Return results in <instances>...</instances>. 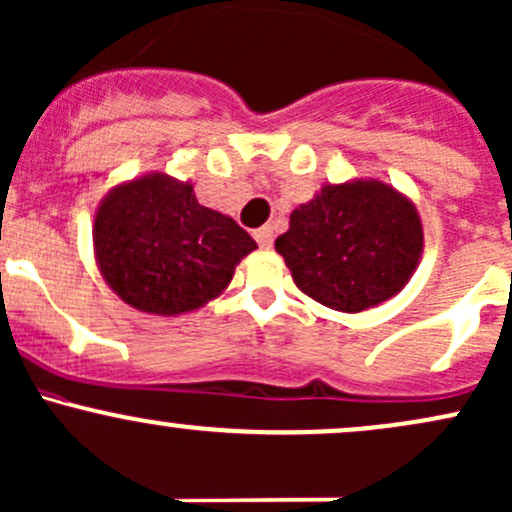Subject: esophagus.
<instances>
[{
    "label": "esophagus",
    "mask_w": 512,
    "mask_h": 512,
    "mask_svg": "<svg viewBox=\"0 0 512 512\" xmlns=\"http://www.w3.org/2000/svg\"><path fill=\"white\" fill-rule=\"evenodd\" d=\"M255 240H257V245L260 247H265V250H269V247H272V243H274V233H272V228H257L255 230Z\"/></svg>",
    "instance_id": "obj_1"
}]
</instances>
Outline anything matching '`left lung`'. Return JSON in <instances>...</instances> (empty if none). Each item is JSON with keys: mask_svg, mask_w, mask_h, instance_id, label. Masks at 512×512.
<instances>
[{"mask_svg": "<svg viewBox=\"0 0 512 512\" xmlns=\"http://www.w3.org/2000/svg\"><path fill=\"white\" fill-rule=\"evenodd\" d=\"M294 284L342 313L393 299L423 255V223L406 194L381 179L323 184L274 240Z\"/></svg>", "mask_w": 512, "mask_h": 512, "instance_id": "8db88e82", "label": "left lung"}]
</instances>
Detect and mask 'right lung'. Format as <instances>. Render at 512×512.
I'll list each match as a JSON object with an SVG mask.
<instances>
[{
	"label": "right lung",
	"mask_w": 512,
	"mask_h": 512,
	"mask_svg": "<svg viewBox=\"0 0 512 512\" xmlns=\"http://www.w3.org/2000/svg\"><path fill=\"white\" fill-rule=\"evenodd\" d=\"M94 257L128 306L179 316L218 299L257 243L233 218L196 201L165 172L116 184L94 211Z\"/></svg>",
	"instance_id": "obj_1"
}]
</instances>
